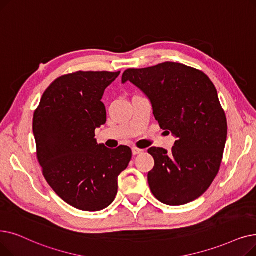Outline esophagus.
<instances>
[{
    "label": "esophagus",
    "mask_w": 256,
    "mask_h": 256,
    "mask_svg": "<svg viewBox=\"0 0 256 256\" xmlns=\"http://www.w3.org/2000/svg\"><path fill=\"white\" fill-rule=\"evenodd\" d=\"M142 152H144V150H140V149H138V148H136V147L132 148V154H133V155H138V154H140V153H142Z\"/></svg>",
    "instance_id": "34e87169"
}]
</instances>
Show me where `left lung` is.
<instances>
[{
  "mask_svg": "<svg viewBox=\"0 0 256 256\" xmlns=\"http://www.w3.org/2000/svg\"><path fill=\"white\" fill-rule=\"evenodd\" d=\"M126 82L144 94L158 124L177 138L171 153L148 150L154 158L148 174L152 194L171 206L198 199L218 172L227 138V120L214 83L196 68L168 62L126 70L122 83Z\"/></svg>",
  "mask_w": 256,
  "mask_h": 256,
  "instance_id": "obj_1",
  "label": "left lung"
}]
</instances>
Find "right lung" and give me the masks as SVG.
<instances>
[{"mask_svg": "<svg viewBox=\"0 0 256 256\" xmlns=\"http://www.w3.org/2000/svg\"><path fill=\"white\" fill-rule=\"evenodd\" d=\"M120 72H76L56 79L44 92L33 118V134L42 173L64 202L99 212L118 194V177L132 152L98 144L94 130L106 123L101 102Z\"/></svg>", "mask_w": 256, "mask_h": 256, "instance_id": "right-lung-1", "label": "right lung"}]
</instances>
